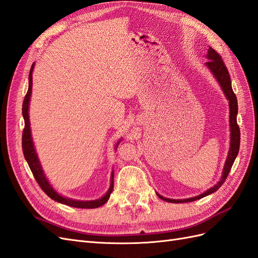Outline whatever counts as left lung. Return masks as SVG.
<instances>
[{
    "mask_svg": "<svg viewBox=\"0 0 258 258\" xmlns=\"http://www.w3.org/2000/svg\"><path fill=\"white\" fill-rule=\"evenodd\" d=\"M208 61L206 62V67L210 70V72L212 73L215 77L217 83L220 84L221 88L224 92L225 97L228 100V105H229V127H230V147L228 151L227 158H226L224 169L222 172L221 179L218 181L213 187H211L205 192H202L198 196H195L192 198H187V199H170L161 196L157 192V196L165 200L167 202H171V204H183V202H191L195 200H198L204 198L210 194L215 192L220 187L224 184L226 177L228 176L230 169L235 162V159L238 156L239 153V147H240V129L237 123V115H238V101L235 93H233L232 87H231V80L229 73L227 71V68H226L225 63L223 62L220 54H218L214 49L209 47L208 53L206 54Z\"/></svg>",
    "mask_w": 258,
    "mask_h": 258,
    "instance_id": "left-lung-1",
    "label": "left lung"
}]
</instances>
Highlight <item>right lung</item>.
Masks as SVG:
<instances>
[{
    "instance_id": "right-lung-1",
    "label": "right lung",
    "mask_w": 258,
    "mask_h": 258,
    "mask_svg": "<svg viewBox=\"0 0 258 258\" xmlns=\"http://www.w3.org/2000/svg\"><path fill=\"white\" fill-rule=\"evenodd\" d=\"M33 69H34V63L31 67L30 70V74H29V88L28 92L25 97V100H23L22 103V116L23 119H25V129H23V134H22V151L23 155H25V158L28 162V165L32 171V173L36 179V182L40 185L41 188L44 190V192L47 195L48 197H50L52 200L60 202L62 205H67L73 208H80V209H95L99 208L101 206H103L105 202L110 198L111 194L114 188V171H112L111 174V185L110 188L107 189V191L103 195L102 197L96 199V200H75L72 198H67L64 196H62L59 192L53 189V187L49 183L45 175L44 170L42 168V165L40 162V159H38V156L36 154L34 143H33V139L32 136H31V128H30V119H29V105H30V99H31V93H32V73H33ZM122 139H119L118 142L115 145V150H117L118 147V144L121 142Z\"/></svg>"
}]
</instances>
